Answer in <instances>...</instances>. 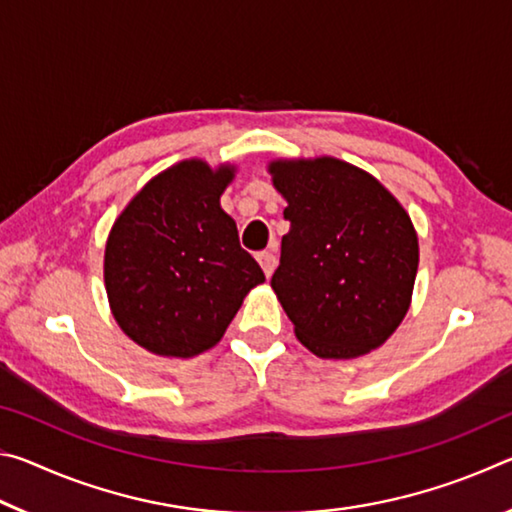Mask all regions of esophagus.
<instances>
[{"mask_svg":"<svg viewBox=\"0 0 512 512\" xmlns=\"http://www.w3.org/2000/svg\"><path fill=\"white\" fill-rule=\"evenodd\" d=\"M257 262H259V266L264 268L266 277L273 275V271H275V255L271 253V250H262V253H257Z\"/></svg>","mask_w":512,"mask_h":512,"instance_id":"1","label":"esophagus"}]
</instances>
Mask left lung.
Masks as SVG:
<instances>
[{"instance_id": "left-lung-1", "label": "left lung", "mask_w": 512, "mask_h": 512, "mask_svg": "<svg viewBox=\"0 0 512 512\" xmlns=\"http://www.w3.org/2000/svg\"><path fill=\"white\" fill-rule=\"evenodd\" d=\"M287 198L271 287L298 341L323 359L379 348L411 305L418 235L404 207L370 173L336 158L268 167Z\"/></svg>"}]
</instances>
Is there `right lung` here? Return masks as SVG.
I'll return each mask as SVG.
<instances>
[{
	"label": "right lung",
	"instance_id": "add662e5",
	"mask_svg": "<svg viewBox=\"0 0 512 512\" xmlns=\"http://www.w3.org/2000/svg\"><path fill=\"white\" fill-rule=\"evenodd\" d=\"M235 176L185 160L137 194L110 230L103 277L112 316L149 352L194 357L221 341L264 271L219 198Z\"/></svg>",
	"mask_w": 512,
	"mask_h": 512
}]
</instances>
